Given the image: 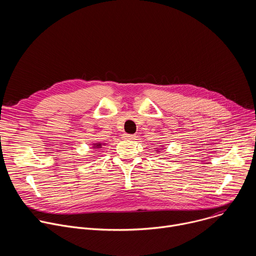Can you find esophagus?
Wrapping results in <instances>:
<instances>
[{"label":"esophagus","instance_id":"34e87169","mask_svg":"<svg viewBox=\"0 0 256 256\" xmlns=\"http://www.w3.org/2000/svg\"><path fill=\"white\" fill-rule=\"evenodd\" d=\"M134 134H124L122 138L124 140H134Z\"/></svg>","mask_w":256,"mask_h":256}]
</instances>
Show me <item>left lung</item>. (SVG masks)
I'll list each match as a JSON object with an SVG mask.
<instances>
[{
    "label": "left lung",
    "instance_id": "obj_1",
    "mask_svg": "<svg viewBox=\"0 0 256 256\" xmlns=\"http://www.w3.org/2000/svg\"><path fill=\"white\" fill-rule=\"evenodd\" d=\"M161 149H163V148H161ZM157 151H159V150H157Z\"/></svg>",
    "mask_w": 256,
    "mask_h": 256
}]
</instances>
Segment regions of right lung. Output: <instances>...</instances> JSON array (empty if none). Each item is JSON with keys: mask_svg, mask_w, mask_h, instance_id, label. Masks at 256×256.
I'll return each instance as SVG.
<instances>
[{"mask_svg": "<svg viewBox=\"0 0 256 256\" xmlns=\"http://www.w3.org/2000/svg\"><path fill=\"white\" fill-rule=\"evenodd\" d=\"M104 144H101V142H96V144H93V149H100V148H102V146H103Z\"/></svg>", "mask_w": 256, "mask_h": 256, "instance_id": "right-lung-1", "label": "right lung"}]
</instances>
